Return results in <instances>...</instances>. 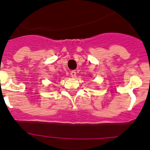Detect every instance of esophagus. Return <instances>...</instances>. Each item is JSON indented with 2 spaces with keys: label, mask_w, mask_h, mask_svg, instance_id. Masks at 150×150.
Masks as SVG:
<instances>
[{
  "label": "esophagus",
  "mask_w": 150,
  "mask_h": 150,
  "mask_svg": "<svg viewBox=\"0 0 150 150\" xmlns=\"http://www.w3.org/2000/svg\"><path fill=\"white\" fill-rule=\"evenodd\" d=\"M76 71H72L71 72V77L72 78H75L76 77Z\"/></svg>",
  "instance_id": "esophagus-1"
}]
</instances>
